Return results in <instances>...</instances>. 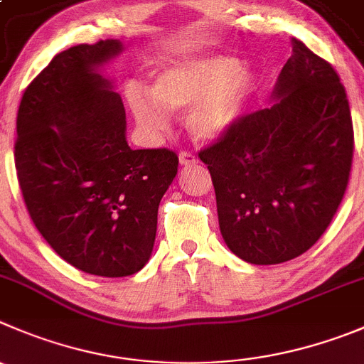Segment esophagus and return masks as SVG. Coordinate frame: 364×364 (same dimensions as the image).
Instances as JSON below:
<instances>
[{"label": "esophagus", "instance_id": "obj_1", "mask_svg": "<svg viewBox=\"0 0 364 364\" xmlns=\"http://www.w3.org/2000/svg\"><path fill=\"white\" fill-rule=\"evenodd\" d=\"M178 161H180V164H182V166H193V164H196V162H198V159H196L195 155L191 154V151H180Z\"/></svg>", "mask_w": 364, "mask_h": 364}]
</instances>
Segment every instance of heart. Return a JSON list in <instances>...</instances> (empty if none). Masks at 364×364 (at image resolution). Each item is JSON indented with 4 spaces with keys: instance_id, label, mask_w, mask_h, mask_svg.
<instances>
[{
    "instance_id": "obj_1",
    "label": "heart",
    "mask_w": 364,
    "mask_h": 364,
    "mask_svg": "<svg viewBox=\"0 0 364 364\" xmlns=\"http://www.w3.org/2000/svg\"><path fill=\"white\" fill-rule=\"evenodd\" d=\"M255 76L236 57L213 55L176 62L157 73L151 96L139 85H128L127 102L137 124L150 136L169 127L168 110L191 107L186 124L198 139H216L240 117Z\"/></svg>"
}]
</instances>
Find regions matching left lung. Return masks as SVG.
<instances>
[{"instance_id":"left-lung-1","label":"left lung","mask_w":364,"mask_h":364,"mask_svg":"<svg viewBox=\"0 0 364 364\" xmlns=\"http://www.w3.org/2000/svg\"><path fill=\"white\" fill-rule=\"evenodd\" d=\"M269 109L237 117L200 150L225 243L252 264L309 250L343 200L354 155L350 107L327 60L293 39Z\"/></svg>"}]
</instances>
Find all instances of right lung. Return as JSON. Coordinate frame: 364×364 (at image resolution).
<instances>
[{
    "label": "right lung",
    "mask_w": 364,
    "mask_h": 364,
    "mask_svg": "<svg viewBox=\"0 0 364 364\" xmlns=\"http://www.w3.org/2000/svg\"><path fill=\"white\" fill-rule=\"evenodd\" d=\"M119 51V41H98L55 55L21 98L14 146L37 230L65 262L100 277L146 264L178 168L168 148L128 146L121 96L96 71Z\"/></svg>",
    "instance_id": "1"
}]
</instances>
